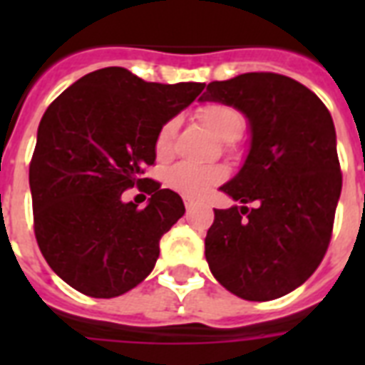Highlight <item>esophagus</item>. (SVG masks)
<instances>
[{
	"label": "esophagus",
	"instance_id": "34e87169",
	"mask_svg": "<svg viewBox=\"0 0 365 365\" xmlns=\"http://www.w3.org/2000/svg\"><path fill=\"white\" fill-rule=\"evenodd\" d=\"M183 200H185V208H187V212H189L195 206V200H191V199H183Z\"/></svg>",
	"mask_w": 365,
	"mask_h": 365
}]
</instances>
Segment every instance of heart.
<instances>
[{
    "label": "heart",
    "mask_w": 365,
    "mask_h": 365,
    "mask_svg": "<svg viewBox=\"0 0 365 365\" xmlns=\"http://www.w3.org/2000/svg\"><path fill=\"white\" fill-rule=\"evenodd\" d=\"M197 115L217 138L223 142H235L244 132L246 119L235 106L223 102H206L197 108ZM178 130V119L172 117L160 125L155 136V157L159 160H166L172 157L174 151V138ZM227 178V168L223 165H193V163H180L172 166L165 174L166 185L176 193L199 199L210 187L222 183Z\"/></svg>",
    "instance_id": "obj_1"
}]
</instances>
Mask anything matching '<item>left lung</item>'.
Returning a JSON list of instances; mask_svg holds the SVG:
<instances>
[{
    "mask_svg": "<svg viewBox=\"0 0 365 365\" xmlns=\"http://www.w3.org/2000/svg\"><path fill=\"white\" fill-rule=\"evenodd\" d=\"M202 98L235 106L252 128L246 163L222 187L244 206L214 210L206 261L242 299L282 297L317 271L331 240L343 185L334 119L311 88L272 71L212 81Z\"/></svg>",
    "mask_w": 365,
    "mask_h": 365,
    "instance_id": "8db88e82",
    "label": "left lung"
}]
</instances>
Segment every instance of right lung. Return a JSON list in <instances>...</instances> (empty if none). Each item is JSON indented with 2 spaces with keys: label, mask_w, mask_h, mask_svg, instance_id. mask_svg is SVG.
<instances>
[{
  "label": "right lung",
  "mask_w": 365,
  "mask_h": 365,
  "mask_svg": "<svg viewBox=\"0 0 365 365\" xmlns=\"http://www.w3.org/2000/svg\"><path fill=\"white\" fill-rule=\"evenodd\" d=\"M205 83H148L125 68L87 73L48 106L30 160L34 233L48 267L91 297H117L142 282L160 237L183 216L182 197L143 178L160 125ZM150 195L123 203L126 188Z\"/></svg>",
  "instance_id": "1"
}]
</instances>
